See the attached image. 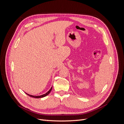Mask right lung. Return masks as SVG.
<instances>
[{
    "label": "right lung",
    "mask_w": 124,
    "mask_h": 124,
    "mask_svg": "<svg viewBox=\"0 0 124 124\" xmlns=\"http://www.w3.org/2000/svg\"><path fill=\"white\" fill-rule=\"evenodd\" d=\"M52 87L51 88V89L48 91L46 93H45V94H43L42 95H41V96H32V95H29L28 94V93H26V94H27V95L29 96L30 97H33V98H42V97H46V96H47V95L49 94V93H50V92H51L52 91Z\"/></svg>",
    "instance_id": "right-lung-1"
}]
</instances>
